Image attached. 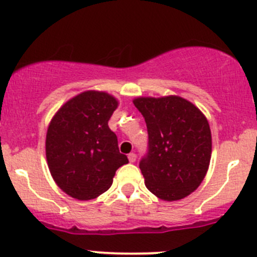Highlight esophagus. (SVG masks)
Wrapping results in <instances>:
<instances>
[{
  "instance_id": "esophagus-1",
  "label": "esophagus",
  "mask_w": 257,
  "mask_h": 257,
  "mask_svg": "<svg viewBox=\"0 0 257 257\" xmlns=\"http://www.w3.org/2000/svg\"><path fill=\"white\" fill-rule=\"evenodd\" d=\"M128 159L131 163H136V160H137V155L134 154V152H131V154L128 155Z\"/></svg>"
}]
</instances>
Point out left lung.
Wrapping results in <instances>:
<instances>
[{"instance_id":"obj_1","label":"left lung","mask_w":257,"mask_h":257,"mask_svg":"<svg viewBox=\"0 0 257 257\" xmlns=\"http://www.w3.org/2000/svg\"><path fill=\"white\" fill-rule=\"evenodd\" d=\"M149 146L140 161L145 184L161 200L177 201L195 191L211 159V132L202 112L182 97H140Z\"/></svg>"}]
</instances>
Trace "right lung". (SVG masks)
Returning <instances> with one entry per match:
<instances>
[{
    "mask_svg": "<svg viewBox=\"0 0 257 257\" xmlns=\"http://www.w3.org/2000/svg\"><path fill=\"white\" fill-rule=\"evenodd\" d=\"M117 101L105 92L87 91L60 108L46 137L48 168L57 186L78 200L107 191L128 157L120 154L108 120Z\"/></svg>",
    "mask_w": 257,
    "mask_h": 257,
    "instance_id": "obj_1",
    "label": "right lung"
}]
</instances>
